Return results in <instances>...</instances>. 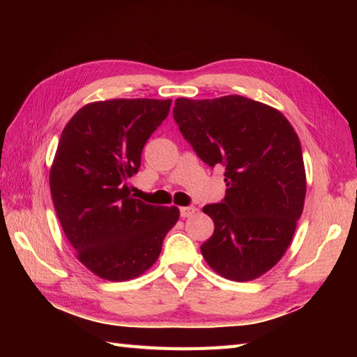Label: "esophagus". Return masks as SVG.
Segmentation results:
<instances>
[{
    "instance_id": "1",
    "label": "esophagus",
    "mask_w": 357,
    "mask_h": 357,
    "mask_svg": "<svg viewBox=\"0 0 357 357\" xmlns=\"http://www.w3.org/2000/svg\"><path fill=\"white\" fill-rule=\"evenodd\" d=\"M196 211V208L195 207H181V218H188V216H192L193 213Z\"/></svg>"
}]
</instances>
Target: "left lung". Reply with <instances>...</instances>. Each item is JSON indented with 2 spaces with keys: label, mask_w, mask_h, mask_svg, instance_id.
Listing matches in <instances>:
<instances>
[{
  "label": "left lung",
  "mask_w": 357,
  "mask_h": 357,
  "mask_svg": "<svg viewBox=\"0 0 357 357\" xmlns=\"http://www.w3.org/2000/svg\"><path fill=\"white\" fill-rule=\"evenodd\" d=\"M173 118L204 162L225 167L224 201L202 208L215 222L204 259L236 282L261 278L285 255L304 210L298 135L278 109L239 95L178 98Z\"/></svg>",
  "instance_id": "8db88e82"
}]
</instances>
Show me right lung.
<instances>
[{"mask_svg":"<svg viewBox=\"0 0 357 357\" xmlns=\"http://www.w3.org/2000/svg\"><path fill=\"white\" fill-rule=\"evenodd\" d=\"M170 104L149 98L90 102L59 138L49 176L53 206L78 261L98 278L141 276L178 222V207L135 199L126 183L138 173L142 149Z\"/></svg>","mask_w":357,"mask_h":357,"instance_id":"1","label":"right lung"}]
</instances>
